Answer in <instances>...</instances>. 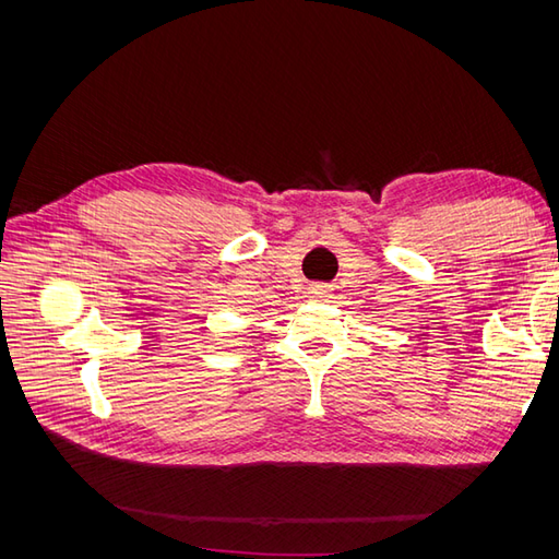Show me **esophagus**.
I'll return each instance as SVG.
<instances>
[{"label":"esophagus","mask_w":559,"mask_h":559,"mask_svg":"<svg viewBox=\"0 0 559 559\" xmlns=\"http://www.w3.org/2000/svg\"><path fill=\"white\" fill-rule=\"evenodd\" d=\"M308 296L312 300H326V298H331V286L324 282H312L308 286Z\"/></svg>","instance_id":"34e87169"}]
</instances>
